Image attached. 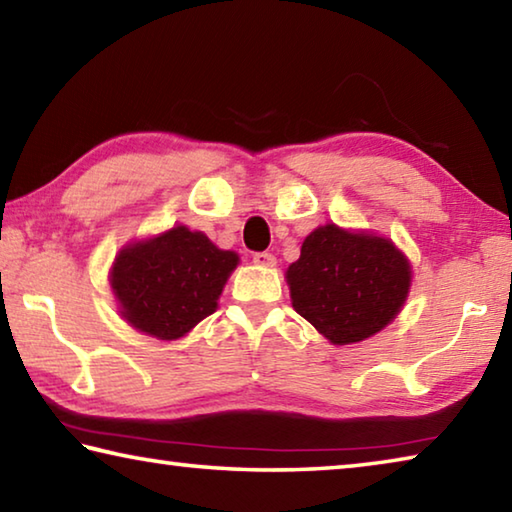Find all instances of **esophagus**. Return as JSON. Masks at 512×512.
<instances>
[{"mask_svg": "<svg viewBox=\"0 0 512 512\" xmlns=\"http://www.w3.org/2000/svg\"><path fill=\"white\" fill-rule=\"evenodd\" d=\"M253 262L257 266H264V268H273L277 264V259L271 253H255L253 255Z\"/></svg>", "mask_w": 512, "mask_h": 512, "instance_id": "34e87169", "label": "esophagus"}]
</instances>
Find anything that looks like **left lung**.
Wrapping results in <instances>:
<instances>
[{"label":"left lung","instance_id":"8db88e82","mask_svg":"<svg viewBox=\"0 0 512 512\" xmlns=\"http://www.w3.org/2000/svg\"><path fill=\"white\" fill-rule=\"evenodd\" d=\"M291 305L334 345H352L391 325L411 291V262L370 230L318 225L287 273Z\"/></svg>","mask_w":512,"mask_h":512}]
</instances>
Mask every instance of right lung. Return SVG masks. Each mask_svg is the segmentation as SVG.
<instances>
[{
    "mask_svg": "<svg viewBox=\"0 0 512 512\" xmlns=\"http://www.w3.org/2000/svg\"><path fill=\"white\" fill-rule=\"evenodd\" d=\"M237 264L235 250L212 244L201 230L173 225L128 241L108 277L119 316L128 325L153 339L178 341L214 314Z\"/></svg>",
    "mask_w": 512,
    "mask_h": 512,
    "instance_id": "1",
    "label": "right lung"
}]
</instances>
